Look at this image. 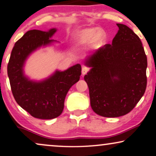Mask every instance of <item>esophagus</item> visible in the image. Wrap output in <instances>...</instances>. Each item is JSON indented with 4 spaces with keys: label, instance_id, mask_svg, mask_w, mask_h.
<instances>
[{
    "label": "esophagus",
    "instance_id": "obj_1",
    "mask_svg": "<svg viewBox=\"0 0 156 156\" xmlns=\"http://www.w3.org/2000/svg\"><path fill=\"white\" fill-rule=\"evenodd\" d=\"M88 71H89V68L88 67L83 66V67L82 68V75H83V76L85 74H86Z\"/></svg>",
    "mask_w": 156,
    "mask_h": 156
}]
</instances>
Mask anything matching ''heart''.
Returning a JSON list of instances; mask_svg holds the SVG:
<instances>
[{"label": "heart", "mask_w": 156, "mask_h": 156, "mask_svg": "<svg viewBox=\"0 0 156 156\" xmlns=\"http://www.w3.org/2000/svg\"><path fill=\"white\" fill-rule=\"evenodd\" d=\"M106 38V33L103 29L90 27L76 31L74 35V42L77 47L86 46L90 44L93 48H98L103 46Z\"/></svg>", "instance_id": "obj_1"}]
</instances>
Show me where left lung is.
Returning <instances> with one entry per match:
<instances>
[{"label": "left lung", "instance_id": "8db88e82", "mask_svg": "<svg viewBox=\"0 0 156 156\" xmlns=\"http://www.w3.org/2000/svg\"><path fill=\"white\" fill-rule=\"evenodd\" d=\"M119 28L112 41L85 59L90 70L84 76L90 105L98 115L116 118L131 111L147 85V57L139 37L127 26Z\"/></svg>", "mask_w": 156, "mask_h": 156}]
</instances>
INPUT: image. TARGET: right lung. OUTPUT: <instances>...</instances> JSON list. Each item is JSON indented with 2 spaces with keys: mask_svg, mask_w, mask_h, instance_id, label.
I'll return each mask as SVG.
<instances>
[{
  "mask_svg": "<svg viewBox=\"0 0 156 156\" xmlns=\"http://www.w3.org/2000/svg\"><path fill=\"white\" fill-rule=\"evenodd\" d=\"M56 31V28L28 30L15 43L8 64V76L16 101L39 119H53L61 115L67 93L81 75V66L78 63L64 71L56 70L48 78L38 81L25 75L23 68L29 55L56 42L51 39Z\"/></svg>",
  "mask_w": 156,
  "mask_h": 156,
  "instance_id": "obj_1",
  "label": "right lung"
}]
</instances>
